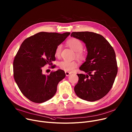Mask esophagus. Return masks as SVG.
I'll return each instance as SVG.
<instances>
[{
	"mask_svg": "<svg viewBox=\"0 0 132 132\" xmlns=\"http://www.w3.org/2000/svg\"><path fill=\"white\" fill-rule=\"evenodd\" d=\"M71 73V72H68V71H65V74H66V76H69V75H70Z\"/></svg>",
	"mask_w": 132,
	"mask_h": 132,
	"instance_id": "obj_1",
	"label": "esophagus"
}]
</instances>
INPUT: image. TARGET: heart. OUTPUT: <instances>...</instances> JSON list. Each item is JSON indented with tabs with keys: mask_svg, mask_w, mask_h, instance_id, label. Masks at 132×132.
I'll return each instance as SVG.
<instances>
[{
	"mask_svg": "<svg viewBox=\"0 0 132 132\" xmlns=\"http://www.w3.org/2000/svg\"><path fill=\"white\" fill-rule=\"evenodd\" d=\"M67 44L69 46L76 52V56L79 59H82L84 57V54L82 52L84 48V45L82 42L78 39L72 38L67 41ZM62 45L59 44L56 48L55 55L56 56L60 55ZM60 67L66 71H72L77 66V63L76 61H69L64 60L59 63Z\"/></svg>",
	"mask_w": 132,
	"mask_h": 132,
	"instance_id": "1",
	"label": "heart"
}]
</instances>
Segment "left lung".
I'll return each mask as SVG.
<instances>
[{"label": "left lung", "mask_w": 132, "mask_h": 132, "mask_svg": "<svg viewBox=\"0 0 132 132\" xmlns=\"http://www.w3.org/2000/svg\"><path fill=\"white\" fill-rule=\"evenodd\" d=\"M70 36L86 44L88 54L79 69L87 75L77 74L74 88L76 95L88 101H95L109 92L118 73L114 50L104 37L92 32H73Z\"/></svg>", "instance_id": "left-lung-1"}]
</instances>
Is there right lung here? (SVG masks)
Returning <instances> with one entry per match:
<instances>
[{
    "instance_id": "1",
    "label": "right lung",
    "mask_w": 132,
    "mask_h": 132,
    "mask_svg": "<svg viewBox=\"0 0 132 132\" xmlns=\"http://www.w3.org/2000/svg\"><path fill=\"white\" fill-rule=\"evenodd\" d=\"M41 32L26 39L21 44L13 61V76L23 95L35 103L51 99L57 91L65 71L59 69L50 75L42 73V68L55 61V51L70 34Z\"/></svg>"
}]
</instances>
